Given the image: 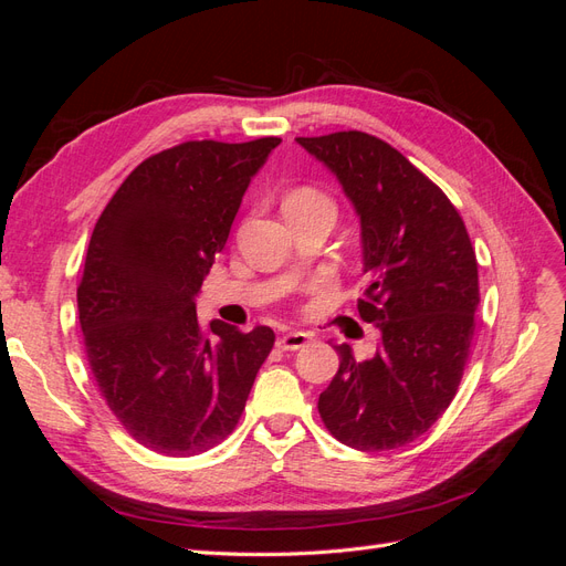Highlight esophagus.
Returning <instances> with one entry per match:
<instances>
[{
  "instance_id": "esophagus-1",
  "label": "esophagus",
  "mask_w": 566,
  "mask_h": 566,
  "mask_svg": "<svg viewBox=\"0 0 566 566\" xmlns=\"http://www.w3.org/2000/svg\"><path fill=\"white\" fill-rule=\"evenodd\" d=\"M310 339H312L310 333H300V331L285 333V335H281V337L276 339V347L283 349V352H295V349H302Z\"/></svg>"
}]
</instances>
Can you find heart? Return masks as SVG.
I'll return each mask as SVG.
<instances>
[{"label": "heart", "mask_w": 566, "mask_h": 566, "mask_svg": "<svg viewBox=\"0 0 566 566\" xmlns=\"http://www.w3.org/2000/svg\"><path fill=\"white\" fill-rule=\"evenodd\" d=\"M310 205H328V208H333L328 198L310 186H302V188H295V191H290L283 202V208H310Z\"/></svg>", "instance_id": "heart-1"}]
</instances>
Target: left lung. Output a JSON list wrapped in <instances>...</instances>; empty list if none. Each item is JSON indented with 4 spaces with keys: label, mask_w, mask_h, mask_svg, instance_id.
<instances>
[{
    "label": "left lung",
    "mask_w": 566,
    "mask_h": 566,
    "mask_svg": "<svg viewBox=\"0 0 566 566\" xmlns=\"http://www.w3.org/2000/svg\"><path fill=\"white\" fill-rule=\"evenodd\" d=\"M297 144L339 179L361 219L368 285L358 314L382 333L368 361L335 347L339 368L318 397L321 420L356 451L406 447L451 406L470 358L479 273L465 221L378 136L349 129Z\"/></svg>",
    "instance_id": "obj_1"
}]
</instances>
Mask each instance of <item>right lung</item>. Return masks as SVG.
I'll return each instance as SVG.
<instances>
[{
  "instance_id": "1",
  "label": "right lung",
  "mask_w": 566,
  "mask_h": 566,
  "mask_svg": "<svg viewBox=\"0 0 566 566\" xmlns=\"http://www.w3.org/2000/svg\"><path fill=\"white\" fill-rule=\"evenodd\" d=\"M279 144L205 139L160 150L96 221L77 285L84 354L113 416L150 451L186 458L224 441L276 339L266 325H202L196 295Z\"/></svg>"
}]
</instances>
